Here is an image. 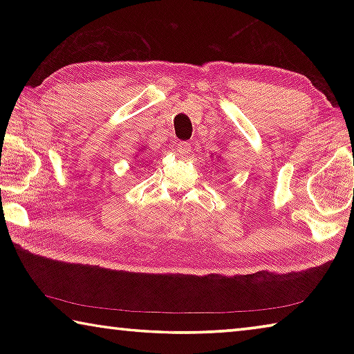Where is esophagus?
Segmentation results:
<instances>
[{"label": "esophagus", "mask_w": 354, "mask_h": 354, "mask_svg": "<svg viewBox=\"0 0 354 354\" xmlns=\"http://www.w3.org/2000/svg\"><path fill=\"white\" fill-rule=\"evenodd\" d=\"M190 143L189 142H178L176 145H175V149H176V153L178 154H183V156H185V154H189L190 153Z\"/></svg>", "instance_id": "obj_1"}]
</instances>
